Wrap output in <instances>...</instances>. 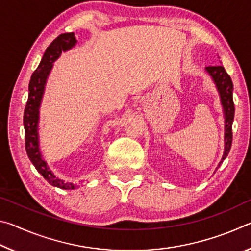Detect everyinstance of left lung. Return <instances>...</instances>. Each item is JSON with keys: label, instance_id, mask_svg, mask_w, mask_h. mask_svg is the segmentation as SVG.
Masks as SVG:
<instances>
[{"label": "left lung", "instance_id": "left-lung-1", "mask_svg": "<svg viewBox=\"0 0 251 251\" xmlns=\"http://www.w3.org/2000/svg\"><path fill=\"white\" fill-rule=\"evenodd\" d=\"M206 70L208 73L214 79L216 83V86H217L220 99H222V104L224 106V113H225V151L224 156L220 161V164L223 163V160L226 158L229 151H230L231 143H232V121H233V115H235V104H233L232 100V91H233V85L230 76L228 75L226 70L224 69L222 65H212V66H207Z\"/></svg>", "mask_w": 251, "mask_h": 251}]
</instances>
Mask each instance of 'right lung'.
<instances>
[{"label": "right lung", "mask_w": 251, "mask_h": 251, "mask_svg": "<svg viewBox=\"0 0 251 251\" xmlns=\"http://www.w3.org/2000/svg\"><path fill=\"white\" fill-rule=\"evenodd\" d=\"M76 44L74 33H64L58 35L52 43L49 45L43 55V58L34 71L28 84V99L25 105L23 124L25 130V150L32 164L36 171L43 176L52 186L62 189H74L73 184H67L53 175L48 165L42 159L39 150V134H37V123H39V108L43 96L46 78L52 70L53 62L62 52L70 50Z\"/></svg>", "instance_id": "add662e5"}]
</instances>
